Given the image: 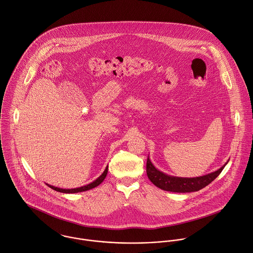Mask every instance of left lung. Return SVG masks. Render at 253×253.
Masks as SVG:
<instances>
[{
	"label": "left lung",
	"instance_id": "obj_1",
	"mask_svg": "<svg viewBox=\"0 0 253 253\" xmlns=\"http://www.w3.org/2000/svg\"><path fill=\"white\" fill-rule=\"evenodd\" d=\"M228 162L220 168L218 170L208 173L203 176L198 177H178L166 174L165 172L156 169V167L152 164L150 158L147 160V175L149 179L155 184L157 187L170 192L177 193H186V192H195L200 189L206 187L210 184L215 178L219 176Z\"/></svg>",
	"mask_w": 253,
	"mask_h": 253
}]
</instances>
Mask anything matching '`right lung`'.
Wrapping results in <instances>:
<instances>
[{
	"mask_svg": "<svg viewBox=\"0 0 253 253\" xmlns=\"http://www.w3.org/2000/svg\"><path fill=\"white\" fill-rule=\"evenodd\" d=\"M107 170H108V166L105 168L104 171L102 172V174L96 178L94 181H92L91 183L89 184H86V185H84V186H81V187H78V188H71V189H64V188H59V187H55V186H52V185H49L46 183V185H48L50 188H52L53 190H56L58 192H62V193H78V192H83V191H86V190H89V189H92L96 186H98L103 180L104 178L106 177V174H107Z\"/></svg>",
	"mask_w": 253,
	"mask_h": 253,
	"instance_id": "add662e5",
	"label": "right lung"
}]
</instances>
